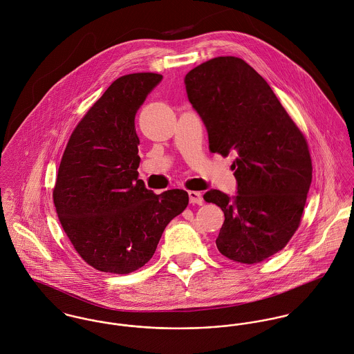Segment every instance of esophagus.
Here are the masks:
<instances>
[{
    "instance_id": "obj_1",
    "label": "esophagus",
    "mask_w": 354,
    "mask_h": 354,
    "mask_svg": "<svg viewBox=\"0 0 354 354\" xmlns=\"http://www.w3.org/2000/svg\"><path fill=\"white\" fill-rule=\"evenodd\" d=\"M189 198H190V203H193V205L203 203V198L199 192H189Z\"/></svg>"
}]
</instances>
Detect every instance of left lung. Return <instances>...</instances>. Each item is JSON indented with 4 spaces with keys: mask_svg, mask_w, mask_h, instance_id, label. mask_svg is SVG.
<instances>
[{
    "mask_svg": "<svg viewBox=\"0 0 354 354\" xmlns=\"http://www.w3.org/2000/svg\"><path fill=\"white\" fill-rule=\"evenodd\" d=\"M185 85L210 152L235 155L236 196L213 189L203 194L225 216L217 248L235 262H262L299 228L313 180L307 141L266 80L240 58L206 61Z\"/></svg>",
    "mask_w": 354,
    "mask_h": 354,
    "instance_id": "8db88e82",
    "label": "left lung"
}]
</instances>
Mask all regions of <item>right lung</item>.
Wrapping results in <instances>:
<instances>
[{"mask_svg":"<svg viewBox=\"0 0 354 354\" xmlns=\"http://www.w3.org/2000/svg\"><path fill=\"white\" fill-rule=\"evenodd\" d=\"M161 80L156 73L115 80L81 119L59 164L53 198L61 225L80 257L104 273L142 268L189 205L187 192L158 196L138 179L134 119Z\"/></svg>","mask_w":354,"mask_h":354,"instance_id":"1","label":"right lung"}]
</instances>
